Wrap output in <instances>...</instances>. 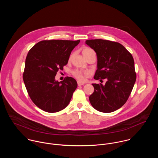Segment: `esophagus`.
I'll return each instance as SVG.
<instances>
[{
	"instance_id": "1",
	"label": "esophagus",
	"mask_w": 158,
	"mask_h": 158,
	"mask_svg": "<svg viewBox=\"0 0 158 158\" xmlns=\"http://www.w3.org/2000/svg\"><path fill=\"white\" fill-rule=\"evenodd\" d=\"M77 83H78V86H82V85H85L84 83H83V82H81V81H78Z\"/></svg>"
}]
</instances>
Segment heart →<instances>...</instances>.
<instances>
[{
  "instance_id": "1",
  "label": "heart",
  "mask_w": 158,
  "mask_h": 158,
  "mask_svg": "<svg viewBox=\"0 0 158 158\" xmlns=\"http://www.w3.org/2000/svg\"><path fill=\"white\" fill-rule=\"evenodd\" d=\"M93 51V50H92L91 48H85L83 50V54L84 55L85 53H87V52H92ZM73 75L80 80H83L85 79V77H84V73L81 72V71H79V70H75L74 72H73Z\"/></svg>"
}]
</instances>
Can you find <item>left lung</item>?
<instances>
[{
    "label": "left lung",
    "mask_w": 158,
    "mask_h": 158,
    "mask_svg": "<svg viewBox=\"0 0 158 158\" xmlns=\"http://www.w3.org/2000/svg\"><path fill=\"white\" fill-rule=\"evenodd\" d=\"M86 44L97 54L95 80L107 79L105 85L92 83L94 91L89 96L91 105L102 113H111L127 101L136 80L135 61L131 54L118 43L103 40H89Z\"/></svg>",
    "instance_id": "obj_1"
}]
</instances>
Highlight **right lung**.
<instances>
[{
  "instance_id": "obj_1",
  "label": "right lung",
  "mask_w": 158,
  "mask_h": 158,
  "mask_svg": "<svg viewBox=\"0 0 158 158\" xmlns=\"http://www.w3.org/2000/svg\"><path fill=\"white\" fill-rule=\"evenodd\" d=\"M80 41H42L29 50L23 80L30 98L42 110L56 113L69 105L77 82L69 77L59 82L55 76L68 64L71 52Z\"/></svg>"
}]
</instances>
